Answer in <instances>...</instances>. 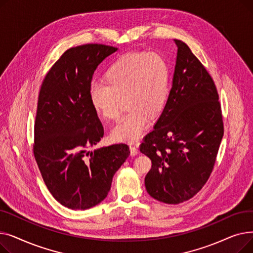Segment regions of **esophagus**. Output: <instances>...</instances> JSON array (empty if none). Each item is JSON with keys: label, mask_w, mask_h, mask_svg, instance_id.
Instances as JSON below:
<instances>
[{"label": "esophagus", "mask_w": 253, "mask_h": 253, "mask_svg": "<svg viewBox=\"0 0 253 253\" xmlns=\"http://www.w3.org/2000/svg\"><path fill=\"white\" fill-rule=\"evenodd\" d=\"M129 147H130V154H131V156H135V155H137L139 153V150H138L137 145H135L133 143H130Z\"/></svg>", "instance_id": "obj_1"}]
</instances>
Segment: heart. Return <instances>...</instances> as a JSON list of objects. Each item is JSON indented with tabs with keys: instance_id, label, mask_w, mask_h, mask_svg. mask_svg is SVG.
I'll return each instance as SVG.
<instances>
[{
	"instance_id": "1",
	"label": "heart",
	"mask_w": 253,
	"mask_h": 253,
	"mask_svg": "<svg viewBox=\"0 0 253 253\" xmlns=\"http://www.w3.org/2000/svg\"><path fill=\"white\" fill-rule=\"evenodd\" d=\"M103 83H93L89 97L93 110L104 120L116 121L122 99L128 112L111 132L116 141H134L164 111L170 91L167 60L157 52H130L118 57L103 75Z\"/></svg>"
}]
</instances>
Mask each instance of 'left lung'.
Returning <instances> with one entry per match:
<instances>
[{
    "mask_svg": "<svg viewBox=\"0 0 253 253\" xmlns=\"http://www.w3.org/2000/svg\"><path fill=\"white\" fill-rule=\"evenodd\" d=\"M174 41L177 57L168 100L139 148L152 161L145 189L166 204L188 201L204 187L223 136L213 79L187 44Z\"/></svg>",
    "mask_w": 253,
    "mask_h": 253,
    "instance_id": "obj_1",
    "label": "left lung"
}]
</instances>
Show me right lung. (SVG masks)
<instances>
[{
    "instance_id": "add662e5",
    "label": "right lung",
    "mask_w": 253,
    "mask_h": 253,
    "mask_svg": "<svg viewBox=\"0 0 253 253\" xmlns=\"http://www.w3.org/2000/svg\"><path fill=\"white\" fill-rule=\"evenodd\" d=\"M116 51L102 44L68 49L47 73L39 92L34 156L49 192L71 209L100 203L130 155L125 143L89 151L103 136L89 97L92 77Z\"/></svg>"
}]
</instances>
